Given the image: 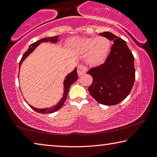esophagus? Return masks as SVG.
<instances>
[{
	"label": "esophagus",
	"mask_w": 157,
	"mask_h": 157,
	"mask_svg": "<svg viewBox=\"0 0 157 157\" xmlns=\"http://www.w3.org/2000/svg\"><path fill=\"white\" fill-rule=\"evenodd\" d=\"M87 68L84 65H79L78 67V73L79 76H81L86 73Z\"/></svg>",
	"instance_id": "1"
}]
</instances>
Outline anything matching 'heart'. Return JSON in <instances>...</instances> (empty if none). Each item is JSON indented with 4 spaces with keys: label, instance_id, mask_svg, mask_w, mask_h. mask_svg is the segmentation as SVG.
<instances>
[{
    "label": "heart",
    "instance_id": "b5f03b06",
    "mask_svg": "<svg viewBox=\"0 0 157 157\" xmlns=\"http://www.w3.org/2000/svg\"><path fill=\"white\" fill-rule=\"evenodd\" d=\"M68 44L71 48L79 51H89L88 62L91 64L102 62L110 48V41L105 36L73 38L69 39Z\"/></svg>",
    "mask_w": 157,
    "mask_h": 157
}]
</instances>
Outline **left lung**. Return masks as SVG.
I'll list each match as a JSON object with an SVG mask.
<instances>
[{
	"label": "left lung",
	"instance_id": "left-lung-1",
	"mask_svg": "<svg viewBox=\"0 0 157 157\" xmlns=\"http://www.w3.org/2000/svg\"><path fill=\"white\" fill-rule=\"evenodd\" d=\"M99 34L113 44L104 63L87 72L93 78L88 90L98 102L115 105L125 99L132 91L135 80L134 57L123 39L109 32Z\"/></svg>",
	"mask_w": 157,
	"mask_h": 157
}]
</instances>
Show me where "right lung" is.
Returning <instances> with one entry per match:
<instances>
[{
	"mask_svg": "<svg viewBox=\"0 0 157 157\" xmlns=\"http://www.w3.org/2000/svg\"><path fill=\"white\" fill-rule=\"evenodd\" d=\"M58 40V36H52V37H46V38H44L41 39L40 40L37 41L36 42H34V43L32 44L30 47H29L28 50L26 51L24 54H23L22 58L19 62V67L21 63H22L23 61L24 60L26 57H27L30 53L33 51V50L35 49V48L36 46H38L40 43H42V42H48V41H50L52 43H56ZM78 79V73H77V68H75L72 73H71L70 74L66 76V78H65V80L63 82V86H64V91H63V98H62L58 104H57L55 106H54L53 107H50V108H46V109H36L34 108L32 106L30 105V107L36 111V112L40 113H53L55 111H56L57 110H59V109L62 107L63 105L64 104L65 100H66V98H67V95L69 91V88H70L71 85L74 82L77 81V79Z\"/></svg>",
	"mask_w": 157,
	"mask_h": 157,
	"instance_id": "right-lung-1",
	"label": "right lung"
}]
</instances>
